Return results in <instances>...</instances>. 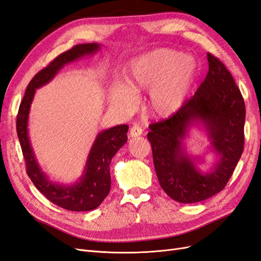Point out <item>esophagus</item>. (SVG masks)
<instances>
[{"label":"esophagus","instance_id":"esophagus-1","mask_svg":"<svg viewBox=\"0 0 261 261\" xmlns=\"http://www.w3.org/2000/svg\"><path fill=\"white\" fill-rule=\"evenodd\" d=\"M143 134V128L140 127L139 125H133V127L130 128L129 132V136L130 137H138Z\"/></svg>","mask_w":261,"mask_h":261}]
</instances>
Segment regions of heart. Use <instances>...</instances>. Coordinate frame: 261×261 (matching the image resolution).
<instances>
[{
    "mask_svg": "<svg viewBox=\"0 0 261 261\" xmlns=\"http://www.w3.org/2000/svg\"><path fill=\"white\" fill-rule=\"evenodd\" d=\"M196 74L197 62L193 55L170 49L154 50L129 63L126 82L111 85L110 101L121 111L128 112L137 105V92L149 89L150 111L155 116L167 117L184 106Z\"/></svg>",
    "mask_w": 261,
    "mask_h": 261,
    "instance_id": "b5f03b06",
    "label": "heart"
}]
</instances>
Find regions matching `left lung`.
<instances>
[{
	"label": "left lung",
	"mask_w": 261,
	"mask_h": 261,
	"mask_svg": "<svg viewBox=\"0 0 261 261\" xmlns=\"http://www.w3.org/2000/svg\"><path fill=\"white\" fill-rule=\"evenodd\" d=\"M208 74L194 96L164 121L149 126L153 164L163 191L172 199L193 203L220 193L232 176L244 149L245 103L224 64L207 54ZM201 124L212 140L217 160L208 172L198 168L182 140L192 125Z\"/></svg>",
	"instance_id": "8db88e82"
}]
</instances>
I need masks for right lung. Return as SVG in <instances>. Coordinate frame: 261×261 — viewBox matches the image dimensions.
Returning a JSON list of instances; mask_svg holds the SVG:
<instances>
[{
  "label": "right lung",
  "instance_id": "obj_1",
  "mask_svg": "<svg viewBox=\"0 0 261 261\" xmlns=\"http://www.w3.org/2000/svg\"><path fill=\"white\" fill-rule=\"evenodd\" d=\"M100 46L98 43L77 44L54 59L28 84L17 114V136L26 161L28 176L38 191L51 202L69 211H90L99 207L105 200L111 188L110 164L115 153L127 141L126 134L128 132V126L123 124L101 130L93 141L81 178L70 185L60 184L49 179L36 159L28 135L30 106L33 103L36 89L51 82L65 64L86 55L94 54L100 50Z\"/></svg>",
  "mask_w": 261,
  "mask_h": 261
}]
</instances>
